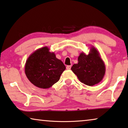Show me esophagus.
I'll return each instance as SVG.
<instances>
[{
    "label": "esophagus",
    "instance_id": "esophagus-1",
    "mask_svg": "<svg viewBox=\"0 0 128 128\" xmlns=\"http://www.w3.org/2000/svg\"><path fill=\"white\" fill-rule=\"evenodd\" d=\"M72 68V65H68L66 66V68H67L68 70H70V68Z\"/></svg>",
    "mask_w": 128,
    "mask_h": 128
}]
</instances>
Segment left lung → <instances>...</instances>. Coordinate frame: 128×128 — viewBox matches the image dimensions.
Returning <instances> with one entry per match:
<instances>
[{
	"label": "left lung",
	"mask_w": 128,
	"mask_h": 128,
	"mask_svg": "<svg viewBox=\"0 0 128 128\" xmlns=\"http://www.w3.org/2000/svg\"><path fill=\"white\" fill-rule=\"evenodd\" d=\"M78 64L71 69L83 84L93 86L102 80L106 73V66L99 51L91 46L89 54L81 52L78 57Z\"/></svg>",
	"instance_id": "1"
}]
</instances>
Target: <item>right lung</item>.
I'll return each instance as SVG.
<instances>
[{"label": "right lung", "mask_w": 128, "mask_h": 128, "mask_svg": "<svg viewBox=\"0 0 128 128\" xmlns=\"http://www.w3.org/2000/svg\"><path fill=\"white\" fill-rule=\"evenodd\" d=\"M66 67L48 47L38 48L26 61L25 73L30 82L38 88H50L60 80Z\"/></svg>", "instance_id": "1"}]
</instances>
